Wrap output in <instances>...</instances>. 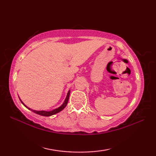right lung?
<instances>
[{
    "label": "right lung",
    "instance_id": "1",
    "mask_svg": "<svg viewBox=\"0 0 156 156\" xmlns=\"http://www.w3.org/2000/svg\"><path fill=\"white\" fill-rule=\"evenodd\" d=\"M69 93H70V90L68 91V94H67V96H66V99H65L64 102H63V104L60 106V107H59L58 108H56L54 109V110L50 111H36V110H34V109H31V108H29L28 107H27V106H26L24 103H23V102L21 100V99H20L19 97V99H20V101H21V103H22L23 105H24L26 108H27L29 109V110H30V111H31L32 112H35V113L37 114V115H39L45 116V117H49V116H51V115H55V114H56V113H58L59 112L62 111L63 110V109H64V108L66 107V105H67V104H68L69 97Z\"/></svg>",
    "mask_w": 156,
    "mask_h": 156
}]
</instances>
